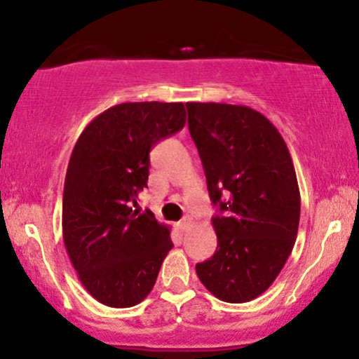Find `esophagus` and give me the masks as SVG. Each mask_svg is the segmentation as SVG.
Here are the masks:
<instances>
[{"label": "esophagus", "instance_id": "esophagus-1", "mask_svg": "<svg viewBox=\"0 0 359 359\" xmlns=\"http://www.w3.org/2000/svg\"><path fill=\"white\" fill-rule=\"evenodd\" d=\"M191 224H192L191 217H186V218H182V220L179 222V229H180V230H187V229L191 227Z\"/></svg>", "mask_w": 359, "mask_h": 359}]
</instances>
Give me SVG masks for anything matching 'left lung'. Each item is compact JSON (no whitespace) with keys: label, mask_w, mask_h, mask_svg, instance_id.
Listing matches in <instances>:
<instances>
[{"label":"left lung","mask_w":359,"mask_h":359,"mask_svg":"<svg viewBox=\"0 0 359 359\" xmlns=\"http://www.w3.org/2000/svg\"><path fill=\"white\" fill-rule=\"evenodd\" d=\"M189 132L205 168L218 246L196 265L225 303L262 296L284 269L299 227L301 196L284 137L259 111L241 104L187 103Z\"/></svg>","instance_id":"8db88e82"}]
</instances>
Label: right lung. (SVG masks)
I'll list each match as a JSON object with an SVG mask.
<instances>
[{
    "label": "right lung",
    "mask_w": 359,
    "mask_h": 359,
    "mask_svg": "<svg viewBox=\"0 0 359 359\" xmlns=\"http://www.w3.org/2000/svg\"><path fill=\"white\" fill-rule=\"evenodd\" d=\"M186 123L182 103H122L97 115L72 151L62 227L86 290L111 308L141 303L173 248L170 227L132 210L148 187L149 151Z\"/></svg>",
    "instance_id": "1"
}]
</instances>
